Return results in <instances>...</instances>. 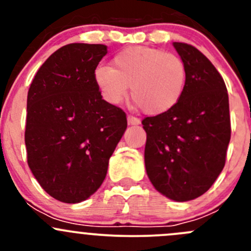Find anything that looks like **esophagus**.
<instances>
[{"mask_svg":"<svg viewBox=\"0 0 251 251\" xmlns=\"http://www.w3.org/2000/svg\"><path fill=\"white\" fill-rule=\"evenodd\" d=\"M127 123H128V125H140L141 120L138 118H136V116L128 115L127 116Z\"/></svg>","mask_w":251,"mask_h":251,"instance_id":"1","label":"esophagus"}]
</instances>
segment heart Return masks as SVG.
<instances>
[{
    "label": "heart",
    "instance_id": "heart-1",
    "mask_svg": "<svg viewBox=\"0 0 251 251\" xmlns=\"http://www.w3.org/2000/svg\"><path fill=\"white\" fill-rule=\"evenodd\" d=\"M113 68L98 65L93 80L110 104H119L128 95L147 115L173 110L186 91L188 69L179 55L160 48L130 46L114 55Z\"/></svg>",
    "mask_w": 251,
    "mask_h": 251
}]
</instances>
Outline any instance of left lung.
Returning <instances> with one entry per match:
<instances>
[{
	"label": "left lung",
	"instance_id": "left-lung-1",
	"mask_svg": "<svg viewBox=\"0 0 251 251\" xmlns=\"http://www.w3.org/2000/svg\"><path fill=\"white\" fill-rule=\"evenodd\" d=\"M188 69L186 91L173 110L142 121L144 164L154 188L188 201L214 184L231 140L228 93L220 73L191 45L174 42Z\"/></svg>",
	"mask_w": 251,
	"mask_h": 251
}]
</instances>
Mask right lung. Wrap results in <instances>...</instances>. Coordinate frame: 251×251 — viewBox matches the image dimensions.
I'll list each match as a JSON object with an SVG mask.
<instances>
[{
	"mask_svg": "<svg viewBox=\"0 0 251 251\" xmlns=\"http://www.w3.org/2000/svg\"><path fill=\"white\" fill-rule=\"evenodd\" d=\"M105 45L70 44L41 65L27 92V165L40 186L68 204L100 187L127 120L102 100L93 72Z\"/></svg>",
	"mask_w": 251,
	"mask_h": 251,
	"instance_id": "add662e5",
	"label": "right lung"
}]
</instances>
